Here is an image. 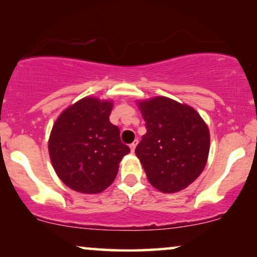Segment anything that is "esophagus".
Wrapping results in <instances>:
<instances>
[{
  "label": "esophagus",
  "mask_w": 257,
  "mask_h": 257,
  "mask_svg": "<svg viewBox=\"0 0 257 257\" xmlns=\"http://www.w3.org/2000/svg\"><path fill=\"white\" fill-rule=\"evenodd\" d=\"M138 143H139L138 140H135V141L133 142L131 146H129V147H131V150H132V153H134V152H135V148H136V146H138Z\"/></svg>",
  "instance_id": "obj_1"
}]
</instances>
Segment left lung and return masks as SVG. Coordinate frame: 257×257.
I'll return each mask as SVG.
<instances>
[{
	"mask_svg": "<svg viewBox=\"0 0 257 257\" xmlns=\"http://www.w3.org/2000/svg\"><path fill=\"white\" fill-rule=\"evenodd\" d=\"M147 133L135 149L150 184L172 194L194 182L207 164L209 129L188 104L156 96L138 102Z\"/></svg>",
	"mask_w": 257,
	"mask_h": 257,
	"instance_id": "1",
	"label": "left lung"
}]
</instances>
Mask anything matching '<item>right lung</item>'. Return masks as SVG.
<instances>
[{
  "label": "right lung",
  "instance_id": "add662e5",
  "mask_svg": "<svg viewBox=\"0 0 257 257\" xmlns=\"http://www.w3.org/2000/svg\"><path fill=\"white\" fill-rule=\"evenodd\" d=\"M112 101L87 96L61 112L51 129L48 150L60 180L70 189L98 194L114 182L118 164L131 153L109 121Z\"/></svg>",
  "mask_w": 257,
  "mask_h": 257
}]
</instances>
